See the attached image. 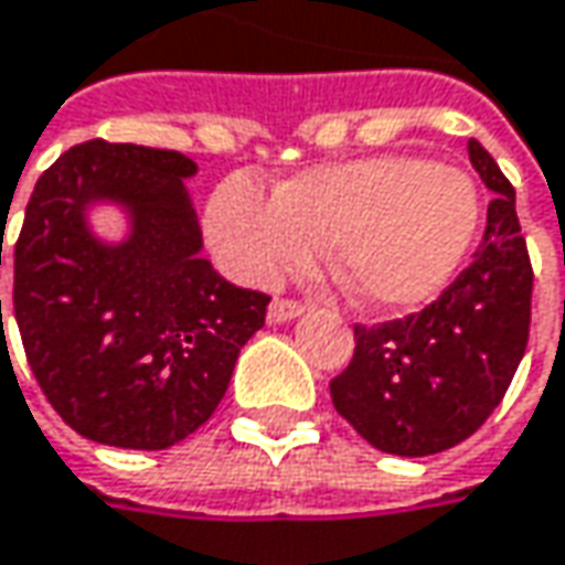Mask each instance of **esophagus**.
<instances>
[{
    "instance_id": "esophagus-1",
    "label": "esophagus",
    "mask_w": 565,
    "mask_h": 565,
    "mask_svg": "<svg viewBox=\"0 0 565 565\" xmlns=\"http://www.w3.org/2000/svg\"><path fill=\"white\" fill-rule=\"evenodd\" d=\"M303 310H307V303H300V300L275 297V300H271V307H268V319H271V322H290V319H297Z\"/></svg>"
}]
</instances>
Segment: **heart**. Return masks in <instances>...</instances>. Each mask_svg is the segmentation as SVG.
I'll return each instance as SVG.
<instances>
[{"instance_id":"b5f03b06","label":"heart","mask_w":565,"mask_h":565,"mask_svg":"<svg viewBox=\"0 0 565 565\" xmlns=\"http://www.w3.org/2000/svg\"><path fill=\"white\" fill-rule=\"evenodd\" d=\"M480 198L470 175L413 156L316 166L275 198L243 175L216 184L207 236L249 281H275L329 243V265L358 303L399 310L435 297L473 243Z\"/></svg>"}]
</instances>
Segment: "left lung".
I'll return each instance as SVG.
<instances>
[{
  "instance_id": "obj_1",
  "label": "left lung",
  "mask_w": 565,
  "mask_h": 565,
  "mask_svg": "<svg viewBox=\"0 0 565 565\" xmlns=\"http://www.w3.org/2000/svg\"><path fill=\"white\" fill-rule=\"evenodd\" d=\"M470 162L495 198L473 262L422 313L354 326L332 406L377 450L428 457L467 441L502 403L527 349L534 268L514 188L470 140Z\"/></svg>"
}]
</instances>
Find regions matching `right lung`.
Wrapping results in <instances>:
<instances>
[{
  "mask_svg": "<svg viewBox=\"0 0 565 565\" xmlns=\"http://www.w3.org/2000/svg\"><path fill=\"white\" fill-rule=\"evenodd\" d=\"M194 169L175 150L88 140L31 191L12 310L47 403L88 441L179 445L214 415L239 349L265 326L271 297L223 281L201 258L182 182ZM98 196L128 204L127 244L87 233L84 207Z\"/></svg>",
  "mask_w": 565,
  "mask_h": 565,
  "instance_id": "1",
  "label": "right lung"
}]
</instances>
